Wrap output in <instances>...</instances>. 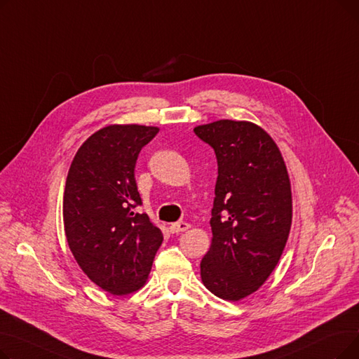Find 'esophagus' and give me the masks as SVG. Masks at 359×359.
I'll return each mask as SVG.
<instances>
[{
	"label": "esophagus",
	"instance_id": "obj_1",
	"mask_svg": "<svg viewBox=\"0 0 359 359\" xmlns=\"http://www.w3.org/2000/svg\"><path fill=\"white\" fill-rule=\"evenodd\" d=\"M191 229V224H187L184 221H179V222H173L172 225H170V231H172L173 234L175 233H182V231H186Z\"/></svg>",
	"mask_w": 359,
	"mask_h": 359
}]
</instances>
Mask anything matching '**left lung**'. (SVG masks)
Returning <instances> with one entry per match:
<instances>
[{"label":"left lung","instance_id":"1","mask_svg":"<svg viewBox=\"0 0 359 359\" xmlns=\"http://www.w3.org/2000/svg\"><path fill=\"white\" fill-rule=\"evenodd\" d=\"M194 132L214 148L218 163L212 241L201 278L214 295L238 301L265 284L285 249L290 176L278 145L256 123L221 119Z\"/></svg>","mask_w":359,"mask_h":359}]
</instances>
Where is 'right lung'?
Listing matches in <instances>:
<instances>
[{
    "mask_svg": "<svg viewBox=\"0 0 359 359\" xmlns=\"http://www.w3.org/2000/svg\"><path fill=\"white\" fill-rule=\"evenodd\" d=\"M157 126L109 125L88 137L75 154L65 182L64 229L83 272L111 295L144 287L163 233L138 214L135 182L140 151Z\"/></svg>",
    "mask_w": 359,
    "mask_h": 359,
    "instance_id": "obj_1",
    "label": "right lung"
}]
</instances>
